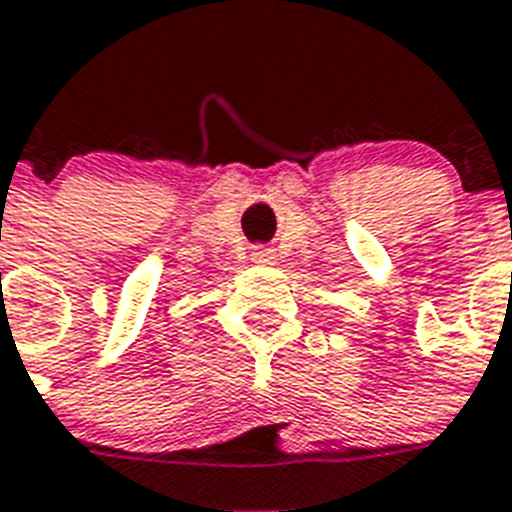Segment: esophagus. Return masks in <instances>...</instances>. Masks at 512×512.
<instances>
[{
    "mask_svg": "<svg viewBox=\"0 0 512 512\" xmlns=\"http://www.w3.org/2000/svg\"><path fill=\"white\" fill-rule=\"evenodd\" d=\"M252 263H257V265H276V249L255 247V249H252Z\"/></svg>",
    "mask_w": 512,
    "mask_h": 512,
    "instance_id": "1",
    "label": "esophagus"
}]
</instances>
